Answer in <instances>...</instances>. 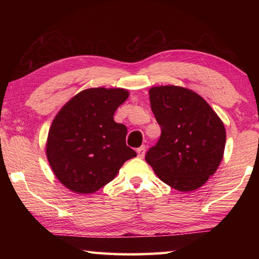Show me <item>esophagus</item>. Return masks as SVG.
I'll return each instance as SVG.
<instances>
[{
  "mask_svg": "<svg viewBox=\"0 0 259 259\" xmlns=\"http://www.w3.org/2000/svg\"><path fill=\"white\" fill-rule=\"evenodd\" d=\"M145 152H146L145 146H140L137 148V154L139 157H144V155H145Z\"/></svg>",
  "mask_w": 259,
  "mask_h": 259,
  "instance_id": "1",
  "label": "esophagus"
}]
</instances>
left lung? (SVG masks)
Instances as JSON below:
<instances>
[{
  "instance_id": "obj_1",
  "label": "left lung",
  "mask_w": 259,
  "mask_h": 259,
  "mask_svg": "<svg viewBox=\"0 0 259 259\" xmlns=\"http://www.w3.org/2000/svg\"><path fill=\"white\" fill-rule=\"evenodd\" d=\"M150 102L161 136L147 151L146 162L175 190H196L216 172L224 155V124L201 96L185 88L154 87Z\"/></svg>"
}]
</instances>
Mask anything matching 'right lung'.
Here are the masks:
<instances>
[{"instance_id": "right-lung-1", "label": "right lung", "mask_w": 259, "mask_h": 259, "mask_svg": "<svg viewBox=\"0 0 259 259\" xmlns=\"http://www.w3.org/2000/svg\"><path fill=\"white\" fill-rule=\"evenodd\" d=\"M128 96L119 88H91L74 96L57 114L48 135L47 156L56 177L71 191H98L126 160L137 156L126 146V126L113 117Z\"/></svg>"}]
</instances>
